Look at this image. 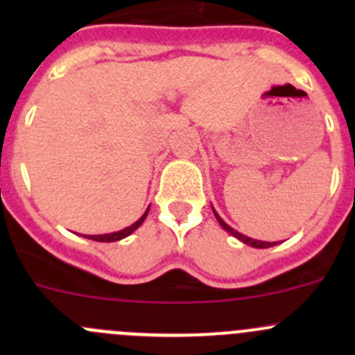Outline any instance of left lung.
I'll list each match as a JSON object with an SVG mask.
<instances>
[{"label":"left lung","instance_id":"8db88e82","mask_svg":"<svg viewBox=\"0 0 355 355\" xmlns=\"http://www.w3.org/2000/svg\"><path fill=\"white\" fill-rule=\"evenodd\" d=\"M213 211H214V209H213ZM214 216H216V220L220 221V225H221V227L225 228V230H227V232H230V234L234 235V237H237L239 241H242V242H244V244H247V245H252V247H256V249H266V247H271V245H275V244H277V242H261V241H254V239H249V237H245V235L239 234L237 230H234V228H232V227H228V225L225 223V221L221 220L220 216H218V213H216V211H214Z\"/></svg>","mask_w":355,"mask_h":355}]
</instances>
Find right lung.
I'll return each instance as SVG.
<instances>
[{
	"mask_svg": "<svg viewBox=\"0 0 355 355\" xmlns=\"http://www.w3.org/2000/svg\"><path fill=\"white\" fill-rule=\"evenodd\" d=\"M148 213H149V207H148V209H146V213L142 214V216L139 218L137 221H135L134 225H130V227L123 228V230L114 232V234H106V235H87V239H91V241H96V242H116V241H121V239L128 237V235H130L132 232L137 230V228L141 227L142 221H144L146 216H148ZM84 237H85V235H84Z\"/></svg>",
	"mask_w": 355,
	"mask_h": 355,
	"instance_id": "add662e5",
	"label": "right lung"
}]
</instances>
